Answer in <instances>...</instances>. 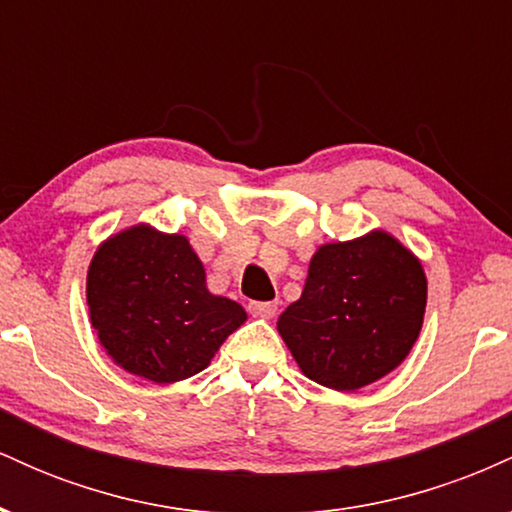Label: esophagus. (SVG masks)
I'll return each mask as SVG.
<instances>
[{"label":"esophagus","mask_w":512,"mask_h":512,"mask_svg":"<svg viewBox=\"0 0 512 512\" xmlns=\"http://www.w3.org/2000/svg\"><path fill=\"white\" fill-rule=\"evenodd\" d=\"M248 310L255 317H264V320H269V317H274V313H276V303L274 301H252L248 305Z\"/></svg>","instance_id":"obj_1"}]
</instances>
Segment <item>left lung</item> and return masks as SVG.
Wrapping results in <instances>:
<instances>
[{"label": "left lung", "instance_id": "obj_1", "mask_svg": "<svg viewBox=\"0 0 512 512\" xmlns=\"http://www.w3.org/2000/svg\"><path fill=\"white\" fill-rule=\"evenodd\" d=\"M426 274L385 231L320 245L296 303L276 330L305 378L354 392L392 373L419 339Z\"/></svg>", "mask_w": 512, "mask_h": 512}]
</instances>
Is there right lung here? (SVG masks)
<instances>
[{"label":"right lung","mask_w":512,"mask_h":512,"mask_svg":"<svg viewBox=\"0 0 512 512\" xmlns=\"http://www.w3.org/2000/svg\"><path fill=\"white\" fill-rule=\"evenodd\" d=\"M86 301L108 356L158 385L207 368L248 317L243 305L207 289L204 264L190 240L149 223L115 233L96 250Z\"/></svg>","instance_id":"right-lung-1"}]
</instances>
